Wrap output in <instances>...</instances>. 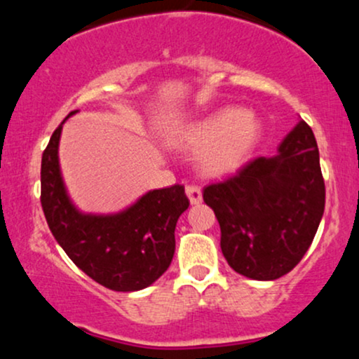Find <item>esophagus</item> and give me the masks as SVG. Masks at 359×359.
Segmentation results:
<instances>
[{
    "label": "esophagus",
    "instance_id": "34e87169",
    "mask_svg": "<svg viewBox=\"0 0 359 359\" xmlns=\"http://www.w3.org/2000/svg\"><path fill=\"white\" fill-rule=\"evenodd\" d=\"M185 194H187L192 205L201 204V201H203V191H201L197 185H187V187H185Z\"/></svg>",
    "mask_w": 359,
    "mask_h": 359
}]
</instances>
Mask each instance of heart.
I'll list each match as a JSON object with an SVG mask.
<instances>
[{"instance_id":"obj_1","label":"heart","mask_w":359,"mask_h":359,"mask_svg":"<svg viewBox=\"0 0 359 359\" xmlns=\"http://www.w3.org/2000/svg\"><path fill=\"white\" fill-rule=\"evenodd\" d=\"M259 121L245 109H222L189 128L182 142L204 151L203 165L212 175L234 172L246 162L259 140Z\"/></svg>"}]
</instances>
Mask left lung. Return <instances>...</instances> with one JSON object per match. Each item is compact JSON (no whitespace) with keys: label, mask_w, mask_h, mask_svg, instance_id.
I'll list each match as a JSON object with an SVG mask.
<instances>
[{"label":"left lung","mask_w":359,"mask_h":359,"mask_svg":"<svg viewBox=\"0 0 359 359\" xmlns=\"http://www.w3.org/2000/svg\"><path fill=\"white\" fill-rule=\"evenodd\" d=\"M204 203L216 214L229 266L253 280L287 275L314 240L325 204L319 148L300 121L277 156H258L236 175L208 185Z\"/></svg>","instance_id":"8db88e82"}]
</instances>
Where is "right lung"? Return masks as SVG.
I'll list each match as a JSON object with an SVG mask.
<instances>
[{
  "instance_id": "right-lung-1",
  "label": "right lung",
  "mask_w": 359,
  "mask_h": 359,
  "mask_svg": "<svg viewBox=\"0 0 359 359\" xmlns=\"http://www.w3.org/2000/svg\"><path fill=\"white\" fill-rule=\"evenodd\" d=\"M64 121L42 155L40 203L48 228L67 257L94 282L116 292L142 290L174 258L177 219L189 208L184 185L148 192L113 216L81 214L69 201L60 177L57 154Z\"/></svg>"
}]
</instances>
